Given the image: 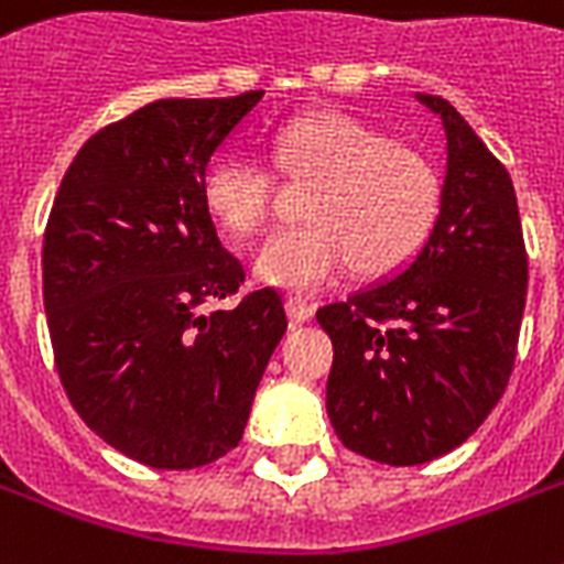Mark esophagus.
<instances>
[{"instance_id": "34e87169", "label": "esophagus", "mask_w": 564, "mask_h": 564, "mask_svg": "<svg viewBox=\"0 0 564 564\" xmlns=\"http://www.w3.org/2000/svg\"><path fill=\"white\" fill-rule=\"evenodd\" d=\"M283 307H286V316H290L295 325H301V322H310V318H313V313H316V307H313L307 299H301V295H286Z\"/></svg>"}]
</instances>
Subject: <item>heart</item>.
Segmentation results:
<instances>
[{
    "label": "heart",
    "instance_id": "1",
    "mask_svg": "<svg viewBox=\"0 0 564 564\" xmlns=\"http://www.w3.org/2000/svg\"><path fill=\"white\" fill-rule=\"evenodd\" d=\"M272 163L292 181H316L301 228L272 230L251 257L265 286L316 292L348 269L380 278L410 263L442 213V178L424 154L345 113H313L272 137ZM272 172L246 154H225L204 170L202 204L234 237L260 228Z\"/></svg>",
    "mask_w": 564,
    "mask_h": 564
}]
</instances>
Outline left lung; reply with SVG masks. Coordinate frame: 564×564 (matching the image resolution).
<instances>
[{"instance_id":"left-lung-1","label":"left lung","mask_w":564,"mask_h":564,"mask_svg":"<svg viewBox=\"0 0 564 564\" xmlns=\"http://www.w3.org/2000/svg\"><path fill=\"white\" fill-rule=\"evenodd\" d=\"M415 99L445 128L436 228L398 272L316 313L334 339L336 436L386 465L430 463L480 427L512 375L527 299L509 172L451 101Z\"/></svg>"}]
</instances>
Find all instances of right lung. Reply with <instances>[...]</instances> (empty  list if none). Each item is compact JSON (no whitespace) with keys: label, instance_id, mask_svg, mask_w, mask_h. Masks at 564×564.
<instances>
[{"label":"right lung","instance_id":"right-lung-1","mask_svg":"<svg viewBox=\"0 0 564 564\" xmlns=\"http://www.w3.org/2000/svg\"><path fill=\"white\" fill-rule=\"evenodd\" d=\"M263 90L158 99L75 154L43 237V304L75 412L119 454L184 471L239 445L286 330L281 295L246 281L202 204V175Z\"/></svg>","mask_w":564,"mask_h":564}]
</instances>
